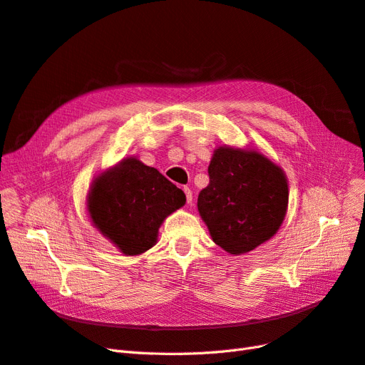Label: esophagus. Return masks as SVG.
I'll list each match as a JSON object with an SVG mask.
<instances>
[{
	"instance_id": "1",
	"label": "esophagus",
	"mask_w": 365,
	"mask_h": 365,
	"mask_svg": "<svg viewBox=\"0 0 365 365\" xmlns=\"http://www.w3.org/2000/svg\"><path fill=\"white\" fill-rule=\"evenodd\" d=\"M184 193H185V200H187V204L192 202V190L189 189V187H184Z\"/></svg>"
}]
</instances>
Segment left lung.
<instances>
[{
  "label": "left lung",
  "instance_id": "left-lung-1",
  "mask_svg": "<svg viewBox=\"0 0 365 365\" xmlns=\"http://www.w3.org/2000/svg\"><path fill=\"white\" fill-rule=\"evenodd\" d=\"M208 175L197 212L216 245L240 256L277 233L289 201L288 178L279 164L257 149L219 146Z\"/></svg>",
  "mask_w": 365,
  "mask_h": 365
}]
</instances>
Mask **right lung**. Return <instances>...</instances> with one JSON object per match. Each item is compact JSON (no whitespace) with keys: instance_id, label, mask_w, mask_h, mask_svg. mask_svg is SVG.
I'll use <instances>...</instances> for the list:
<instances>
[{"instance_id":"obj_1","label":"right lung","mask_w":365,"mask_h":365,"mask_svg":"<svg viewBox=\"0 0 365 365\" xmlns=\"http://www.w3.org/2000/svg\"><path fill=\"white\" fill-rule=\"evenodd\" d=\"M184 204V192L137 157L98 173L86 196L93 227L125 256L155 245L164 219Z\"/></svg>"}]
</instances>
